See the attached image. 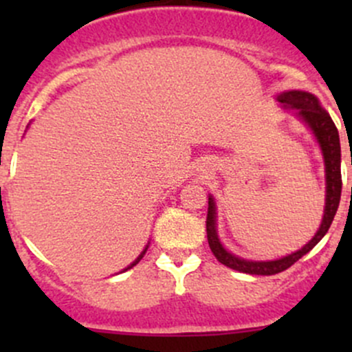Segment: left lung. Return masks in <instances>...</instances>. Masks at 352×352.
Wrapping results in <instances>:
<instances>
[{"label":"left lung","mask_w":352,"mask_h":352,"mask_svg":"<svg viewBox=\"0 0 352 352\" xmlns=\"http://www.w3.org/2000/svg\"><path fill=\"white\" fill-rule=\"evenodd\" d=\"M278 102L285 109L294 110L298 119L311 131V134L317 140L318 146H320L322 156H324L325 165V208L324 216H322L320 228L317 230L314 239L308 243H305L300 250L293 252V254L285 255L276 261H247V258L239 257V255L232 254L223 247L221 240L218 236V230H216V201L214 197L209 194L208 201V219H206V232H208V243L214 257L221 262L223 265L230 269H235L239 272L245 274H255V276H272L278 272L286 271L287 267L300 261L305 254L311 250L322 239L325 233L329 232L330 225L333 221L337 208H339L340 201V190H342V179H340V141L337 127L333 120L330 119L329 112L320 105L318 98L314 94L301 90H286L278 95ZM352 192V190H351Z\"/></svg>","instance_id":"obj_1"}]
</instances>
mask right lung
Instances as JSON below:
<instances>
[{
    "label": "right lung",
    "mask_w": 352,
    "mask_h": 352,
    "mask_svg": "<svg viewBox=\"0 0 352 352\" xmlns=\"http://www.w3.org/2000/svg\"><path fill=\"white\" fill-rule=\"evenodd\" d=\"M148 247H150V242H148V245H146V247H144V248H143V252H141V254H140V255H138V258H136V261H134V262H133V264H129V265H127V267H126V269H124V271H127V269L134 267V265H136V264H138V262H140V261H141V258H143V255H144V254H146ZM124 271H122V272H124Z\"/></svg>",
    "instance_id": "1"
}]
</instances>
